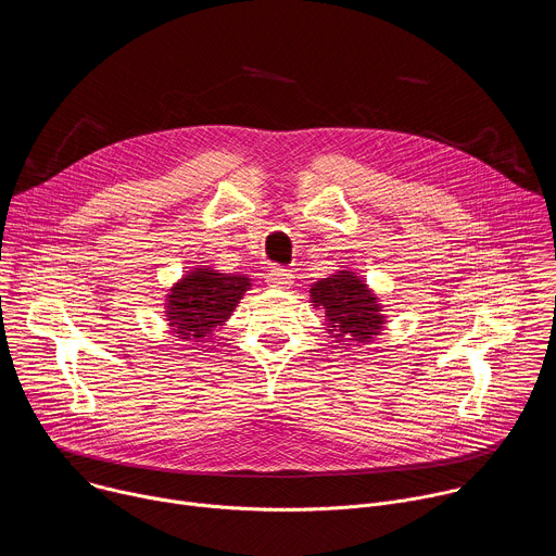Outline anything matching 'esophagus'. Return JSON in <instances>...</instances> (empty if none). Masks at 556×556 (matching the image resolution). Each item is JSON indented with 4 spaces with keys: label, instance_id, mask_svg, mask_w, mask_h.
I'll use <instances>...</instances> for the list:
<instances>
[{
    "label": "esophagus",
    "instance_id": "34e87169",
    "mask_svg": "<svg viewBox=\"0 0 556 556\" xmlns=\"http://www.w3.org/2000/svg\"><path fill=\"white\" fill-rule=\"evenodd\" d=\"M292 279L294 277L286 268H279V266H275L266 273V283L270 288H288V286H292Z\"/></svg>",
    "mask_w": 556,
    "mask_h": 556
}]
</instances>
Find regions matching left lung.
<instances>
[{
	"label": "left lung",
	"mask_w": 556,
	"mask_h": 556,
	"mask_svg": "<svg viewBox=\"0 0 556 556\" xmlns=\"http://www.w3.org/2000/svg\"><path fill=\"white\" fill-rule=\"evenodd\" d=\"M309 301L314 307L324 309L328 334L339 343L350 341L367 345L384 328L378 296L356 273L339 270L328 279L312 283Z\"/></svg>",
	"instance_id": "8db88e82"
}]
</instances>
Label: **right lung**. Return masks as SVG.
Instances as JSON below:
<instances>
[{
    "instance_id": "right-lung-1",
    "label": "right lung",
    "mask_w": 556,
    "mask_h": 556,
    "mask_svg": "<svg viewBox=\"0 0 556 556\" xmlns=\"http://www.w3.org/2000/svg\"><path fill=\"white\" fill-rule=\"evenodd\" d=\"M247 290H251L247 275H226L208 266L193 268L167 294L165 316L174 337L191 345L206 343Z\"/></svg>"
}]
</instances>
